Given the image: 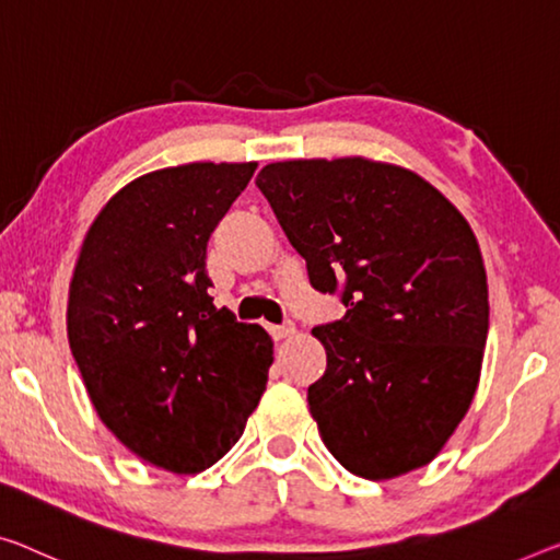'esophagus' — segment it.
<instances>
[{
    "instance_id": "obj_1",
    "label": "esophagus",
    "mask_w": 560,
    "mask_h": 560,
    "mask_svg": "<svg viewBox=\"0 0 560 560\" xmlns=\"http://www.w3.org/2000/svg\"><path fill=\"white\" fill-rule=\"evenodd\" d=\"M270 335H272V340H285V338H290V335H295V325L292 323H282V325H270Z\"/></svg>"
}]
</instances>
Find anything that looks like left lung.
Masks as SVG:
<instances>
[{
  "mask_svg": "<svg viewBox=\"0 0 560 560\" xmlns=\"http://www.w3.org/2000/svg\"><path fill=\"white\" fill-rule=\"evenodd\" d=\"M255 185L310 285L348 307L313 328L328 355L307 388L323 443L368 480L428 466L470 408L488 338L466 218L416 172L365 158L272 162Z\"/></svg>",
  "mask_w": 560,
  "mask_h": 560,
  "instance_id": "obj_1",
  "label": "left lung"
}]
</instances>
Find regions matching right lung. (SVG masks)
Listing matches in <instances>:
<instances>
[{
    "label": "right lung",
    "instance_id": "obj_1",
    "mask_svg": "<svg viewBox=\"0 0 560 560\" xmlns=\"http://www.w3.org/2000/svg\"><path fill=\"white\" fill-rule=\"evenodd\" d=\"M255 167L190 162L132 179L92 222L70 282L67 335L94 410L179 476L240 441L272 365L270 335L212 303L205 268Z\"/></svg>",
    "mask_w": 560,
    "mask_h": 560
}]
</instances>
